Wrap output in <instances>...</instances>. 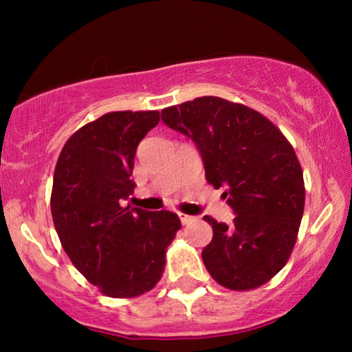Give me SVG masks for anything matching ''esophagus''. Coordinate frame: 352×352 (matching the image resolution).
<instances>
[{"label": "esophagus", "instance_id": "esophagus-1", "mask_svg": "<svg viewBox=\"0 0 352 352\" xmlns=\"http://www.w3.org/2000/svg\"><path fill=\"white\" fill-rule=\"evenodd\" d=\"M179 217H180V221H182V223H184V225H188V223H192V221L197 220V217L185 215V213H179Z\"/></svg>", "mask_w": 352, "mask_h": 352}]
</instances>
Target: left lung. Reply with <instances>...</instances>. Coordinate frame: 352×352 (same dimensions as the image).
Listing matches in <instances>:
<instances>
[{
  "label": "left lung",
  "instance_id": "left-lung-1",
  "mask_svg": "<svg viewBox=\"0 0 352 352\" xmlns=\"http://www.w3.org/2000/svg\"><path fill=\"white\" fill-rule=\"evenodd\" d=\"M165 125L199 148L205 179L221 193L235 218L212 225L201 252L217 283L245 292L265 285L288 261L305 210V182L292 144L260 112L205 96L162 111Z\"/></svg>",
  "mask_w": 352,
  "mask_h": 352
}]
</instances>
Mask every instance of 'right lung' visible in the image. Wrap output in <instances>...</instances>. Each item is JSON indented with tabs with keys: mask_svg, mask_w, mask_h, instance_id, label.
I'll list each match as a JSON object with an SVG mask.
<instances>
[{
	"mask_svg": "<svg viewBox=\"0 0 352 352\" xmlns=\"http://www.w3.org/2000/svg\"><path fill=\"white\" fill-rule=\"evenodd\" d=\"M159 120V111L109 112L74 132L56 164L51 213L60 245L106 296L151 292L182 227L167 210L125 207L137 145Z\"/></svg>",
	"mask_w": 352,
	"mask_h": 352,
	"instance_id": "obj_1",
	"label": "right lung"
}]
</instances>
